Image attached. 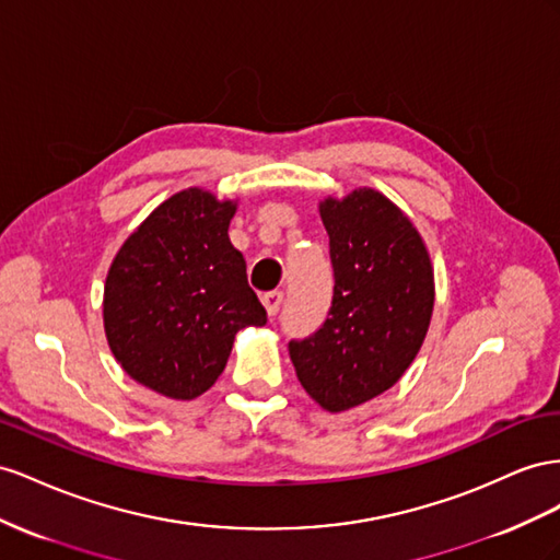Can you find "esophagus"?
Returning <instances> with one entry per match:
<instances>
[{
    "label": "esophagus",
    "instance_id": "esophagus-1",
    "mask_svg": "<svg viewBox=\"0 0 560 560\" xmlns=\"http://www.w3.org/2000/svg\"><path fill=\"white\" fill-rule=\"evenodd\" d=\"M262 305L269 316H277L279 307L283 305V291H269L262 295Z\"/></svg>",
    "mask_w": 560,
    "mask_h": 560
}]
</instances>
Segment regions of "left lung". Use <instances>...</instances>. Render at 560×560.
Returning <instances> with one entry per match:
<instances>
[{"mask_svg": "<svg viewBox=\"0 0 560 560\" xmlns=\"http://www.w3.org/2000/svg\"><path fill=\"white\" fill-rule=\"evenodd\" d=\"M332 300L322 328L289 351L300 385L340 412L394 387L418 357L434 310L429 253L412 222L375 189L326 199Z\"/></svg>", "mask_w": 560, "mask_h": 560, "instance_id": "8db88e82", "label": "left lung"}]
</instances>
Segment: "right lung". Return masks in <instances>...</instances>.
I'll list each match as a JSON object with an SVG mask.
<instances>
[{
    "label": "right lung",
    "mask_w": 560,
    "mask_h": 560,
    "mask_svg": "<svg viewBox=\"0 0 560 560\" xmlns=\"http://www.w3.org/2000/svg\"><path fill=\"white\" fill-rule=\"evenodd\" d=\"M236 203L189 187L126 238L105 281L112 354L140 385L189 401L225 371L234 335L265 326L246 260L230 244Z\"/></svg>",
    "instance_id": "obj_1"
}]
</instances>
